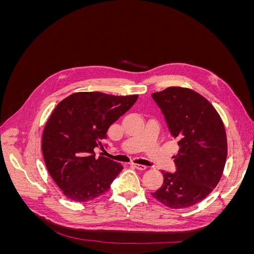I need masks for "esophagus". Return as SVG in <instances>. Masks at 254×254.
<instances>
[{
  "mask_svg": "<svg viewBox=\"0 0 254 254\" xmlns=\"http://www.w3.org/2000/svg\"><path fill=\"white\" fill-rule=\"evenodd\" d=\"M131 165H132L134 168H136V170H140V171H144V170H146V166H145V165H142V164L132 163Z\"/></svg>",
  "mask_w": 254,
  "mask_h": 254,
  "instance_id": "1",
  "label": "esophagus"
}]
</instances>
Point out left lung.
<instances>
[{"instance_id": "1", "label": "left lung", "mask_w": 254, "mask_h": 254, "mask_svg": "<svg viewBox=\"0 0 254 254\" xmlns=\"http://www.w3.org/2000/svg\"><path fill=\"white\" fill-rule=\"evenodd\" d=\"M179 145L177 172H162L164 181L152 197L171 209L194 205L216 188L224 172L228 145L224 123L212 104L194 90L168 87L151 94Z\"/></svg>"}]
</instances>
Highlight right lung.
<instances>
[{
    "mask_svg": "<svg viewBox=\"0 0 254 254\" xmlns=\"http://www.w3.org/2000/svg\"><path fill=\"white\" fill-rule=\"evenodd\" d=\"M139 95L115 96L102 92H76L54 109L42 134L45 166L63 194L84 202L110 189L123 170L114 161L95 157L94 148L108 129L136 102Z\"/></svg>",
    "mask_w": 254,
    "mask_h": 254,
    "instance_id": "1",
    "label": "right lung"
}]
</instances>
